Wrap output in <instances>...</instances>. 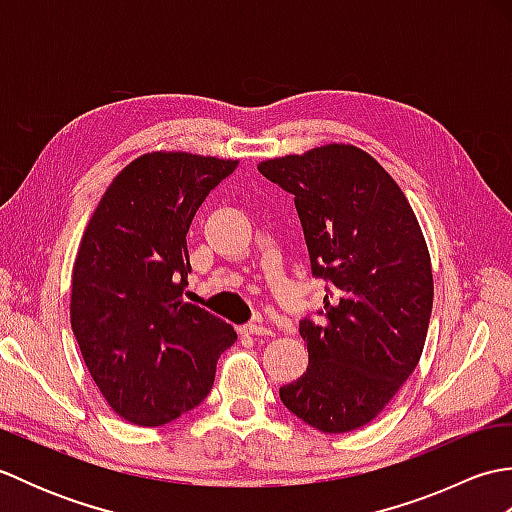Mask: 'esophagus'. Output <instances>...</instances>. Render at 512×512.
I'll return each instance as SVG.
<instances>
[{
  "label": "esophagus",
  "mask_w": 512,
  "mask_h": 512,
  "mask_svg": "<svg viewBox=\"0 0 512 512\" xmlns=\"http://www.w3.org/2000/svg\"><path fill=\"white\" fill-rule=\"evenodd\" d=\"M239 332L242 334H250V336H273V330L268 328V325H264V323H246V325H242V328H239Z\"/></svg>",
  "instance_id": "obj_1"
}]
</instances>
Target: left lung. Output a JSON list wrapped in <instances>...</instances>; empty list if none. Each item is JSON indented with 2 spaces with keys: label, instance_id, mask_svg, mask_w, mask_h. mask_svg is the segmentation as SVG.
Returning a JSON list of instances; mask_svg holds the SVG:
<instances>
[{
  "label": "left lung",
  "instance_id": "8db88e82",
  "mask_svg": "<svg viewBox=\"0 0 512 512\" xmlns=\"http://www.w3.org/2000/svg\"><path fill=\"white\" fill-rule=\"evenodd\" d=\"M259 173L295 195L321 319L299 323L308 369L279 398L310 427L372 422L416 369L433 308L427 242L394 178L354 145L270 158Z\"/></svg>",
  "mask_w": 512,
  "mask_h": 512
}]
</instances>
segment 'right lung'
I'll return each mask as SVG.
<instances>
[{
    "label": "right lung",
    "instance_id": "right-lung-1",
    "mask_svg": "<svg viewBox=\"0 0 512 512\" xmlns=\"http://www.w3.org/2000/svg\"><path fill=\"white\" fill-rule=\"evenodd\" d=\"M237 160L154 151L118 173L81 237L70 321L96 387L118 416L162 427L198 407L235 330L182 299L187 233Z\"/></svg>",
    "mask_w": 512,
    "mask_h": 512
}]
</instances>
